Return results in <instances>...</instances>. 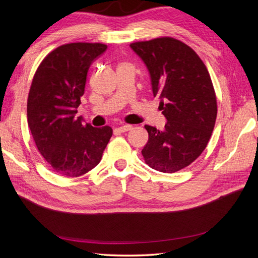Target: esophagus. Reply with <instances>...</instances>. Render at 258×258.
Segmentation results:
<instances>
[{"mask_svg": "<svg viewBox=\"0 0 258 258\" xmlns=\"http://www.w3.org/2000/svg\"><path fill=\"white\" fill-rule=\"evenodd\" d=\"M132 128H134V127H132L131 124H123V126L118 128V131L119 132H127V131H130Z\"/></svg>", "mask_w": 258, "mask_h": 258, "instance_id": "34e87169", "label": "esophagus"}]
</instances>
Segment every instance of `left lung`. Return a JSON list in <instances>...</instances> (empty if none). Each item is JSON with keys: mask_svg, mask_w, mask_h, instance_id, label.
Here are the masks:
<instances>
[{"mask_svg": "<svg viewBox=\"0 0 258 258\" xmlns=\"http://www.w3.org/2000/svg\"><path fill=\"white\" fill-rule=\"evenodd\" d=\"M130 47L145 63L167 118L162 131L145 124L144 160L160 172H176L199 157L212 135L217 115L212 81L198 54L175 38L158 37Z\"/></svg>", "mask_w": 258, "mask_h": 258, "instance_id": "left-lung-1", "label": "left lung"}]
</instances>
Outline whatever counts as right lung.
<instances>
[{
  "mask_svg": "<svg viewBox=\"0 0 258 258\" xmlns=\"http://www.w3.org/2000/svg\"><path fill=\"white\" fill-rule=\"evenodd\" d=\"M107 46L71 43L44 58L28 97V124L38 152L51 169L77 177L98 166L113 135L111 127H92L75 117L91 63Z\"/></svg>",
  "mask_w": 258,
  "mask_h": 258,
  "instance_id": "right-lung-1",
  "label": "right lung"
}]
</instances>
